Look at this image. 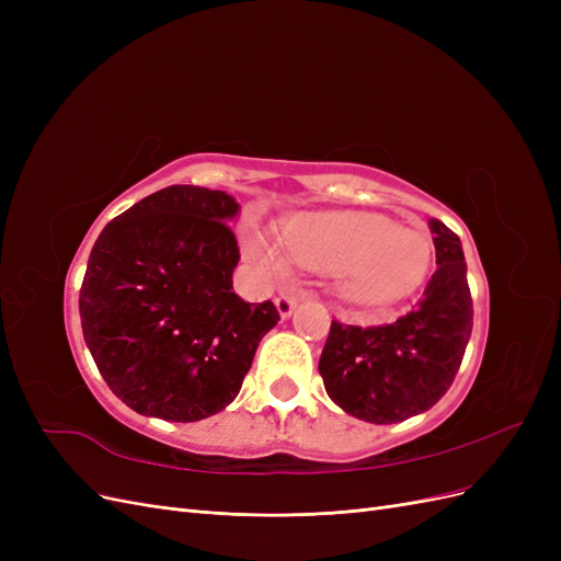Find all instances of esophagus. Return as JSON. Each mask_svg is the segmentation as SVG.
I'll list each match as a JSON object with an SVG mask.
<instances>
[{
	"label": "esophagus",
	"instance_id": "1",
	"mask_svg": "<svg viewBox=\"0 0 561 561\" xmlns=\"http://www.w3.org/2000/svg\"><path fill=\"white\" fill-rule=\"evenodd\" d=\"M295 307H297V299L295 297H290V295H278L276 297V309H278L280 318H290Z\"/></svg>",
	"mask_w": 561,
	"mask_h": 561
}]
</instances>
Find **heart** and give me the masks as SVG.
Listing matches in <instances>:
<instances>
[{"label": "heart", "mask_w": 561, "mask_h": 561, "mask_svg": "<svg viewBox=\"0 0 561 561\" xmlns=\"http://www.w3.org/2000/svg\"><path fill=\"white\" fill-rule=\"evenodd\" d=\"M290 257L318 274H336L355 307H383L412 293L426 276L431 243L377 215H301L283 227ZM245 254L266 276L280 278L285 260L262 233L245 239Z\"/></svg>", "instance_id": "heart-1"}]
</instances>
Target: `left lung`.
Instances as JSON below:
<instances>
[{"mask_svg":"<svg viewBox=\"0 0 561 561\" xmlns=\"http://www.w3.org/2000/svg\"><path fill=\"white\" fill-rule=\"evenodd\" d=\"M435 274L416 307L388 325L332 320L318 371L334 404L369 423H398L443 398L461 367L472 332V299L458 236L428 222Z\"/></svg>","mask_w":561,"mask_h":561,"instance_id":"1","label":"left lung"}]
</instances>
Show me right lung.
Returning a JSON list of instances; mask_svg holds the SVG:
<instances>
[{
	"label": "right lung",
	"mask_w": 561,
	"mask_h": 561,
	"mask_svg": "<svg viewBox=\"0 0 561 561\" xmlns=\"http://www.w3.org/2000/svg\"><path fill=\"white\" fill-rule=\"evenodd\" d=\"M227 192L173 184L98 236L79 293L81 330L100 375L130 410L201 421L239 396L274 301L233 293L241 260Z\"/></svg>",
	"instance_id": "1"
}]
</instances>
